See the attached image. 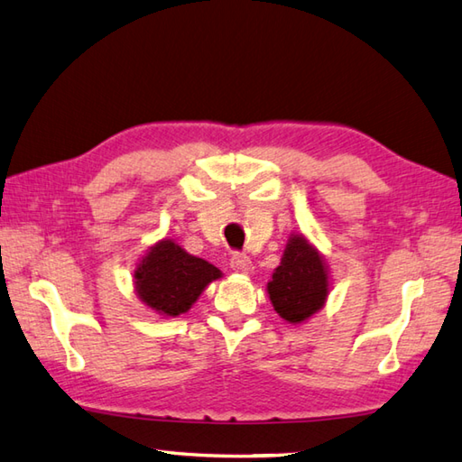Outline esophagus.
Masks as SVG:
<instances>
[{"label": "esophagus", "instance_id": "esophagus-1", "mask_svg": "<svg viewBox=\"0 0 462 462\" xmlns=\"http://www.w3.org/2000/svg\"><path fill=\"white\" fill-rule=\"evenodd\" d=\"M230 268L234 270V273L250 274L252 270H254V264H252V260L246 254H240V252H236V254L230 258Z\"/></svg>", "mask_w": 462, "mask_h": 462}]
</instances>
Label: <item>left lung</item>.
Masks as SVG:
<instances>
[{"mask_svg":"<svg viewBox=\"0 0 462 462\" xmlns=\"http://www.w3.org/2000/svg\"><path fill=\"white\" fill-rule=\"evenodd\" d=\"M274 310L284 320L300 324L320 310L328 296V274L324 262L304 236L288 240L282 262L268 282Z\"/></svg>","mask_w":462,"mask_h":462,"instance_id":"obj_1","label":"left lung"}]
</instances>
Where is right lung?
I'll return each mask as SVG.
<instances>
[{"instance_id":"right-lung-1","label":"right lung","mask_w":462,"mask_h":462,"mask_svg":"<svg viewBox=\"0 0 462 462\" xmlns=\"http://www.w3.org/2000/svg\"><path fill=\"white\" fill-rule=\"evenodd\" d=\"M222 273L210 262L188 254L171 240L152 246L135 270V292L160 314L188 312L198 296Z\"/></svg>"}]
</instances>
